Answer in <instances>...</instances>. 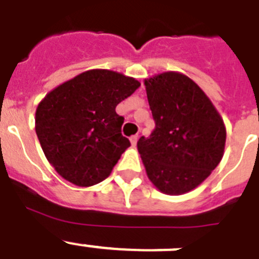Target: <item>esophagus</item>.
Masks as SVG:
<instances>
[{
    "mask_svg": "<svg viewBox=\"0 0 259 259\" xmlns=\"http://www.w3.org/2000/svg\"><path fill=\"white\" fill-rule=\"evenodd\" d=\"M137 142H138V136L130 137V143H132V146H136Z\"/></svg>",
    "mask_w": 259,
    "mask_h": 259,
    "instance_id": "34e87169",
    "label": "esophagus"
}]
</instances>
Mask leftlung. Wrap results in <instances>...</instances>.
I'll return each instance as SVG.
<instances>
[{
    "label": "left lung",
    "instance_id": "8db88e82",
    "mask_svg": "<svg viewBox=\"0 0 259 259\" xmlns=\"http://www.w3.org/2000/svg\"><path fill=\"white\" fill-rule=\"evenodd\" d=\"M155 120L137 143L148 180L157 190L181 195L201 185L224 155V121L203 90L179 71L145 79Z\"/></svg>",
    "mask_w": 259,
    "mask_h": 259
}]
</instances>
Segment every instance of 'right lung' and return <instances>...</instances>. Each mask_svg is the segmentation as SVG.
<instances>
[{"label": "right lung", "instance_id": "right-lung-1", "mask_svg": "<svg viewBox=\"0 0 259 259\" xmlns=\"http://www.w3.org/2000/svg\"><path fill=\"white\" fill-rule=\"evenodd\" d=\"M139 86L132 76L92 69L47 94L36 108L35 130L60 176L76 186H92L111 175L130 146L116 107Z\"/></svg>", "mask_w": 259, "mask_h": 259}]
</instances>
